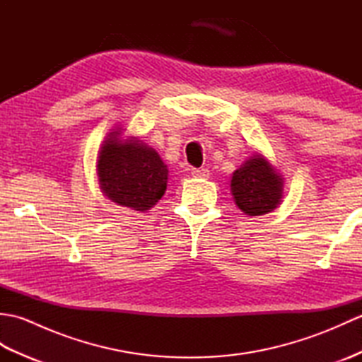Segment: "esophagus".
Segmentation results:
<instances>
[{"mask_svg": "<svg viewBox=\"0 0 362 362\" xmlns=\"http://www.w3.org/2000/svg\"><path fill=\"white\" fill-rule=\"evenodd\" d=\"M191 175L196 177V179H209L210 177V171L206 168H201V169H191Z\"/></svg>", "mask_w": 362, "mask_h": 362, "instance_id": "esophagus-1", "label": "esophagus"}]
</instances>
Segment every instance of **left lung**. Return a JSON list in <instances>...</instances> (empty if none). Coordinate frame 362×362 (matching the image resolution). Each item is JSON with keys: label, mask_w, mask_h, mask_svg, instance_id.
I'll return each instance as SVG.
<instances>
[{"label": "left lung", "mask_w": 362, "mask_h": 362, "mask_svg": "<svg viewBox=\"0 0 362 362\" xmlns=\"http://www.w3.org/2000/svg\"><path fill=\"white\" fill-rule=\"evenodd\" d=\"M283 175L263 153L255 152L238 168L230 180L233 201L247 216H263L280 205Z\"/></svg>", "instance_id": "obj_1"}]
</instances>
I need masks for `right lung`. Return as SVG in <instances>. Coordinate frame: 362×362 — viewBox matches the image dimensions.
I'll list each match as a JSON object with an SVG mask.
<instances>
[{
  "mask_svg": "<svg viewBox=\"0 0 362 362\" xmlns=\"http://www.w3.org/2000/svg\"><path fill=\"white\" fill-rule=\"evenodd\" d=\"M112 129L98 152L96 174L103 194L117 205L148 211L168 187V166L158 152L136 136H121Z\"/></svg>",
  "mask_w": 362,
  "mask_h": 362,
  "instance_id": "right-lung-1",
  "label": "right lung"
}]
</instances>
